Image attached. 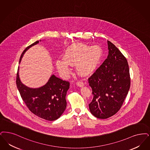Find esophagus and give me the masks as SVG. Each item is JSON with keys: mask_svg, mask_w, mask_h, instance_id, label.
I'll return each mask as SVG.
<instances>
[{"mask_svg": "<svg viewBox=\"0 0 150 150\" xmlns=\"http://www.w3.org/2000/svg\"><path fill=\"white\" fill-rule=\"evenodd\" d=\"M76 84H77L78 86H79V87H83V86H84V83L83 82H81V81H78Z\"/></svg>", "mask_w": 150, "mask_h": 150, "instance_id": "1", "label": "esophagus"}]
</instances>
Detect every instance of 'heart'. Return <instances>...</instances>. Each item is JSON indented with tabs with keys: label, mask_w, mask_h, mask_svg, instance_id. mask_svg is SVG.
<instances>
[{
	"label": "heart",
	"mask_w": 150,
	"mask_h": 150,
	"mask_svg": "<svg viewBox=\"0 0 150 150\" xmlns=\"http://www.w3.org/2000/svg\"><path fill=\"white\" fill-rule=\"evenodd\" d=\"M103 55L102 48L94 45L75 44L66 49L64 59L56 61V65L62 75L67 76L70 72V65H76V70L82 75L93 72L100 64Z\"/></svg>",
	"instance_id": "b5f03b06"
}]
</instances>
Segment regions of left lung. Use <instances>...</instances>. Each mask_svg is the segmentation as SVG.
Wrapping results in <instances>:
<instances>
[{
	"label": "left lung",
	"instance_id": "left-lung-1",
	"mask_svg": "<svg viewBox=\"0 0 150 150\" xmlns=\"http://www.w3.org/2000/svg\"><path fill=\"white\" fill-rule=\"evenodd\" d=\"M107 43V59L88 79L94 96L89 104V109L100 119H107L117 113L131 84L126 57L114 44L109 41Z\"/></svg>",
	"mask_w": 150,
	"mask_h": 150
}]
</instances>
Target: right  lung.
I'll list each match as a JSON object with an SVG mask.
<instances>
[{"instance_id":"obj_1","label":"right lung","mask_w":150,"mask_h":150,"mask_svg":"<svg viewBox=\"0 0 150 150\" xmlns=\"http://www.w3.org/2000/svg\"><path fill=\"white\" fill-rule=\"evenodd\" d=\"M38 43V41L34 42L24 50L21 54L19 64L25 52ZM16 84L27 107L40 118L52 121L59 118L64 112L67 105L66 93L70 86L68 81H63L53 74L45 85L40 88H31L21 82L18 67Z\"/></svg>"}]
</instances>
